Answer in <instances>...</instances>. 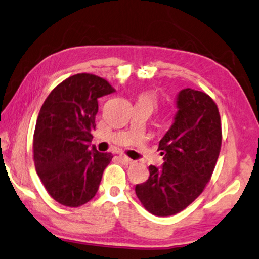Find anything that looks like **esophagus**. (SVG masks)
Segmentation results:
<instances>
[{"mask_svg":"<svg viewBox=\"0 0 259 259\" xmlns=\"http://www.w3.org/2000/svg\"><path fill=\"white\" fill-rule=\"evenodd\" d=\"M118 159L121 160L122 163H124V165H131V163H134V160H131L130 158L126 157L124 154H120L118 155Z\"/></svg>","mask_w":259,"mask_h":259,"instance_id":"obj_1","label":"esophagus"}]
</instances>
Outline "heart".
Returning a JSON list of instances; mask_svg holds the SVG:
<instances>
[{"label":"heart","instance_id":"heart-1","mask_svg":"<svg viewBox=\"0 0 259 259\" xmlns=\"http://www.w3.org/2000/svg\"><path fill=\"white\" fill-rule=\"evenodd\" d=\"M138 104H146L149 105L150 107L153 108L155 105H157V99H155V96L153 93L150 92H145L142 93L138 98Z\"/></svg>","mask_w":259,"mask_h":259}]
</instances>
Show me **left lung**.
Masks as SVG:
<instances>
[{
  "label": "left lung",
  "mask_w": 259,
  "mask_h": 259,
  "mask_svg": "<svg viewBox=\"0 0 259 259\" xmlns=\"http://www.w3.org/2000/svg\"><path fill=\"white\" fill-rule=\"evenodd\" d=\"M176 108L174 123L159 143L162 166L151 165L149 180L135 188L143 206L158 217L181 212L202 194L220 153V115L212 98L183 89Z\"/></svg>",
  "instance_id": "left-lung-1"
}]
</instances>
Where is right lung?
Segmentation results:
<instances>
[{
	"mask_svg": "<svg viewBox=\"0 0 259 259\" xmlns=\"http://www.w3.org/2000/svg\"><path fill=\"white\" fill-rule=\"evenodd\" d=\"M115 92L91 73L67 78L49 93L36 120L33 159L36 173L53 199L78 207L96 196L112 153L90 147L98 99Z\"/></svg>",
	"mask_w": 259,
	"mask_h": 259,
	"instance_id": "add662e5",
	"label": "right lung"
}]
</instances>
